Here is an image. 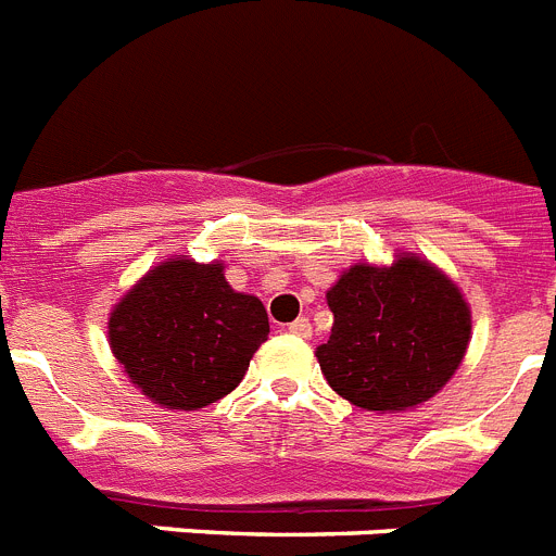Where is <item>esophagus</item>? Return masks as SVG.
Segmentation results:
<instances>
[{"instance_id":"1","label":"esophagus","mask_w":556,"mask_h":556,"mask_svg":"<svg viewBox=\"0 0 556 556\" xmlns=\"http://www.w3.org/2000/svg\"><path fill=\"white\" fill-rule=\"evenodd\" d=\"M289 334H295V337H312L309 317H298L295 324H289Z\"/></svg>"}]
</instances>
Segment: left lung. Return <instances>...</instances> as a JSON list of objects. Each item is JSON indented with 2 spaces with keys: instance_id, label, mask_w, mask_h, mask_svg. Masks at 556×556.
Here are the masks:
<instances>
[{
  "instance_id": "left-lung-1",
  "label": "left lung",
  "mask_w": 556,
  "mask_h": 556,
  "mask_svg": "<svg viewBox=\"0 0 556 556\" xmlns=\"http://www.w3.org/2000/svg\"><path fill=\"white\" fill-rule=\"evenodd\" d=\"M326 301L334 324L315 357L326 382L365 410L421 405L467 354L472 315L462 289L414 253H400L391 267L354 264Z\"/></svg>"
}]
</instances>
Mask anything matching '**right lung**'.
<instances>
[{"label":"right lung","mask_w":556,"mask_h":556,"mask_svg":"<svg viewBox=\"0 0 556 556\" xmlns=\"http://www.w3.org/2000/svg\"><path fill=\"white\" fill-rule=\"evenodd\" d=\"M267 334L264 303L236 292L219 261H163L109 315L115 359L168 410H197L227 396Z\"/></svg>","instance_id":"add662e5"}]
</instances>
